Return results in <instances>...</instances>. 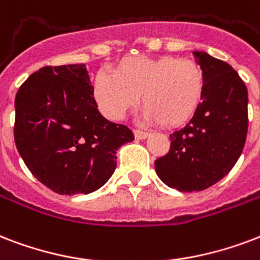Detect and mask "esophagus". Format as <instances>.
<instances>
[{
    "label": "esophagus",
    "mask_w": 260,
    "mask_h": 260,
    "mask_svg": "<svg viewBox=\"0 0 260 260\" xmlns=\"http://www.w3.org/2000/svg\"><path fill=\"white\" fill-rule=\"evenodd\" d=\"M134 134H135V138L140 139V140H142V139H146L148 136L147 132H144V131H140V129H135Z\"/></svg>",
    "instance_id": "obj_1"
}]
</instances>
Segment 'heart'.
Masks as SVG:
<instances>
[{"label":"heart","mask_w":260,"mask_h":260,"mask_svg":"<svg viewBox=\"0 0 260 260\" xmlns=\"http://www.w3.org/2000/svg\"><path fill=\"white\" fill-rule=\"evenodd\" d=\"M203 88L202 69L192 59L126 57L114 67L113 75H96L94 96L105 116L118 120L140 95L144 118L173 128L193 116Z\"/></svg>","instance_id":"obj_1"}]
</instances>
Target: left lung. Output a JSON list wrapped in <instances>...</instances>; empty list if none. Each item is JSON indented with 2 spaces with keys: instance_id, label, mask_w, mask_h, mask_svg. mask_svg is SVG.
Listing matches in <instances>:
<instances>
[{
  "instance_id": "obj_1",
  "label": "left lung",
  "mask_w": 260,
  "mask_h": 260,
  "mask_svg": "<svg viewBox=\"0 0 260 260\" xmlns=\"http://www.w3.org/2000/svg\"><path fill=\"white\" fill-rule=\"evenodd\" d=\"M205 88L187 125L170 134V150L155 161L158 177L181 192L203 191L223 178L241 155L248 131V91L225 61L193 51Z\"/></svg>"
}]
</instances>
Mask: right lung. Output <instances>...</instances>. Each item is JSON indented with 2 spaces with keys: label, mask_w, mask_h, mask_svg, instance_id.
Masks as SVG:
<instances>
[{
  "label": "right lung",
  "mask_w": 260,
  "mask_h": 260,
  "mask_svg": "<svg viewBox=\"0 0 260 260\" xmlns=\"http://www.w3.org/2000/svg\"><path fill=\"white\" fill-rule=\"evenodd\" d=\"M15 143L25 166L59 195L90 193L117 166L116 152L135 139L98 112L84 64L43 67L15 99Z\"/></svg>",
  "instance_id": "right-lung-1"
}]
</instances>
